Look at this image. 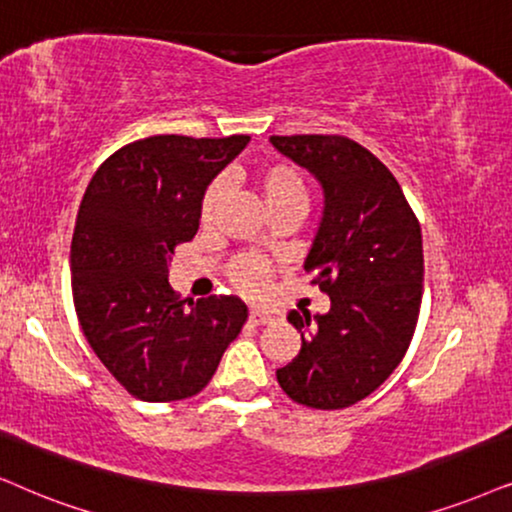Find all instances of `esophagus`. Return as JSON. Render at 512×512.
<instances>
[{"label": "esophagus", "mask_w": 512, "mask_h": 512, "mask_svg": "<svg viewBox=\"0 0 512 512\" xmlns=\"http://www.w3.org/2000/svg\"><path fill=\"white\" fill-rule=\"evenodd\" d=\"M250 321H252V323H260V326H264V323L276 321V316L271 314V312H264V309H250Z\"/></svg>", "instance_id": "34e87169"}]
</instances>
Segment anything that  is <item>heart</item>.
Here are the masks:
<instances>
[{
	"label": "heart",
	"instance_id": "b5f03b06",
	"mask_svg": "<svg viewBox=\"0 0 512 512\" xmlns=\"http://www.w3.org/2000/svg\"><path fill=\"white\" fill-rule=\"evenodd\" d=\"M252 184H255L257 193H260V200L267 212L290 208V205L307 208L309 203L307 181H304L302 174L288 163L262 165L260 170L252 172ZM222 198L224 181L215 179L208 189H205L203 203H200V219H203V222H210V219L215 217L219 205H222ZM229 281L234 283L236 290H241L243 295L260 297L264 290H267L269 264L260 260V257H241V260H236L229 267Z\"/></svg>",
	"mask_w": 512,
	"mask_h": 512
}]
</instances>
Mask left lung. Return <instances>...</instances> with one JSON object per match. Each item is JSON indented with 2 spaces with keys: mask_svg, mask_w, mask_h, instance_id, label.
<instances>
[{
  "mask_svg": "<svg viewBox=\"0 0 512 512\" xmlns=\"http://www.w3.org/2000/svg\"><path fill=\"white\" fill-rule=\"evenodd\" d=\"M321 181L326 208L304 269L331 295L326 314H288L300 354L278 368L281 390L309 409H347L390 378L416 331L423 236L394 174L340 134L271 137Z\"/></svg>",
  "mask_w": 512,
  "mask_h": 512,
  "instance_id": "8db88e82",
  "label": "left lung"
}]
</instances>
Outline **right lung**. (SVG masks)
<instances>
[{"label":"right lung","mask_w":512,"mask_h":512,"mask_svg":"<svg viewBox=\"0 0 512 512\" xmlns=\"http://www.w3.org/2000/svg\"><path fill=\"white\" fill-rule=\"evenodd\" d=\"M248 141H132L103 160L84 191L70 245L75 312L101 364L141 401L198 394L248 321L234 295L186 305L167 281L177 245L196 236L205 189Z\"/></svg>","instance_id":"right-lung-1"}]
</instances>
